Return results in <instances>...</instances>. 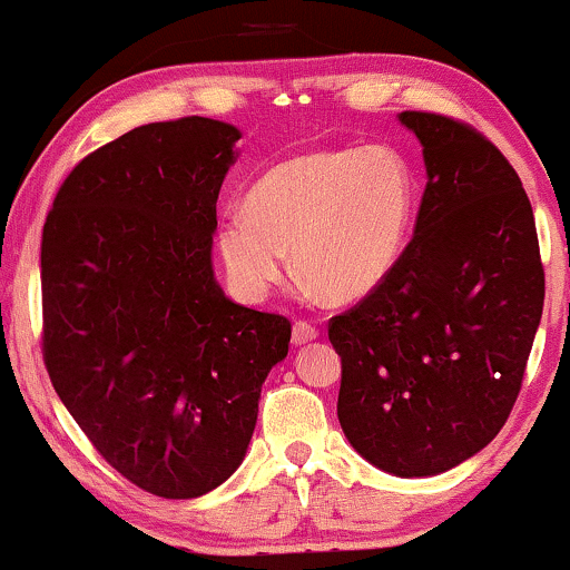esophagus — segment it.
<instances>
[{"label": "esophagus", "instance_id": "obj_1", "mask_svg": "<svg viewBox=\"0 0 570 570\" xmlns=\"http://www.w3.org/2000/svg\"><path fill=\"white\" fill-rule=\"evenodd\" d=\"M317 327L312 325V322H306V320H296L293 322V343H296V346H304V343H312L314 338H317Z\"/></svg>", "mask_w": 570, "mask_h": 570}]
</instances>
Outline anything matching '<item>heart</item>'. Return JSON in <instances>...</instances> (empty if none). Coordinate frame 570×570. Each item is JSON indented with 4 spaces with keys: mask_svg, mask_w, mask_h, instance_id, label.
I'll return each mask as SVG.
<instances>
[{
    "mask_svg": "<svg viewBox=\"0 0 570 570\" xmlns=\"http://www.w3.org/2000/svg\"><path fill=\"white\" fill-rule=\"evenodd\" d=\"M417 216V181L389 145L287 158L224 216L216 248L232 285L264 298L293 269L330 301H360L402 262Z\"/></svg>",
    "mask_w": 570,
    "mask_h": 570,
    "instance_id": "b5f03b06",
    "label": "heart"
}]
</instances>
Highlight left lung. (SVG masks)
Masks as SVG:
<instances>
[{"label": "left lung", "mask_w": 570, "mask_h": 570, "mask_svg": "<svg viewBox=\"0 0 570 570\" xmlns=\"http://www.w3.org/2000/svg\"><path fill=\"white\" fill-rule=\"evenodd\" d=\"M428 185L402 262L330 320L338 420L364 460L399 479L439 475L502 431L544 306L529 195L473 126L404 110Z\"/></svg>", "instance_id": "8db88e82"}]
</instances>
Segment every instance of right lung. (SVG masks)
Returning a JSON list of instances; mask_svg holds the SVG:
<instances>
[{
  "label": "right lung",
  "mask_w": 570,
  "mask_h": 570,
  "mask_svg": "<svg viewBox=\"0 0 570 570\" xmlns=\"http://www.w3.org/2000/svg\"><path fill=\"white\" fill-rule=\"evenodd\" d=\"M240 131L137 126L81 160L41 232V351L110 468L193 500L240 468L291 322L224 296L210 245Z\"/></svg>",
  "instance_id": "add662e5"
}]
</instances>
